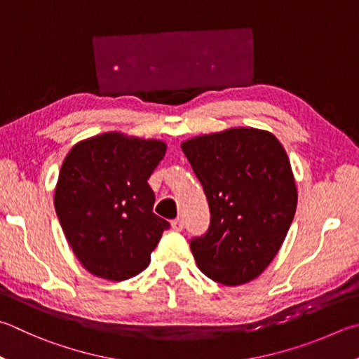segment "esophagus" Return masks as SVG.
I'll return each mask as SVG.
<instances>
[{
  "mask_svg": "<svg viewBox=\"0 0 359 359\" xmlns=\"http://www.w3.org/2000/svg\"><path fill=\"white\" fill-rule=\"evenodd\" d=\"M171 226H172V229L174 231H177V232H180L182 229H184V219H182V218H177V219H174L172 221V223H171Z\"/></svg>",
  "mask_w": 359,
  "mask_h": 359,
  "instance_id": "1",
  "label": "esophagus"
}]
</instances>
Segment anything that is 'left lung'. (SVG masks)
<instances>
[{"label": "left lung", "instance_id": "left-lung-1", "mask_svg": "<svg viewBox=\"0 0 359 359\" xmlns=\"http://www.w3.org/2000/svg\"><path fill=\"white\" fill-rule=\"evenodd\" d=\"M210 207V227L191 240L199 270L224 285L264 273L287 236L298 191L275 135L233 127L182 142Z\"/></svg>", "mask_w": 359, "mask_h": 359}]
</instances>
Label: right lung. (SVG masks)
<instances>
[{
  "label": "right lung",
  "instance_id": "1",
  "mask_svg": "<svg viewBox=\"0 0 359 359\" xmlns=\"http://www.w3.org/2000/svg\"><path fill=\"white\" fill-rule=\"evenodd\" d=\"M163 140L107 132L78 141L62 161L55 208L72 251L90 275L126 281L151 262L169 223L154 213L147 179Z\"/></svg>",
  "mask_w": 359,
  "mask_h": 359
}]
</instances>
